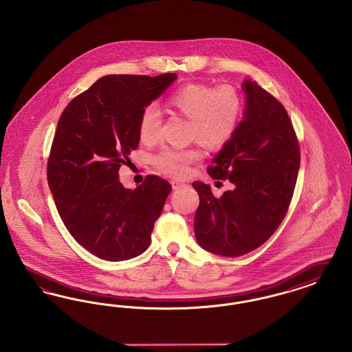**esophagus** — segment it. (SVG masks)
<instances>
[{"label": "esophagus", "instance_id": "esophagus-1", "mask_svg": "<svg viewBox=\"0 0 352 352\" xmlns=\"http://www.w3.org/2000/svg\"><path fill=\"white\" fill-rule=\"evenodd\" d=\"M171 186L174 190H179V188H184L186 187V184L184 182H179V181H171Z\"/></svg>", "mask_w": 352, "mask_h": 352}]
</instances>
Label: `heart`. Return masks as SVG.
<instances>
[{
    "instance_id": "b5f03b06",
    "label": "heart",
    "mask_w": 352,
    "mask_h": 352,
    "mask_svg": "<svg viewBox=\"0 0 352 352\" xmlns=\"http://www.w3.org/2000/svg\"><path fill=\"white\" fill-rule=\"evenodd\" d=\"M168 108L188 118L187 137L201 142L208 149L226 145L237 129L241 118V99L231 85L212 88L201 83L184 84L171 92L166 99ZM162 116L160 109L149 104L138 120V135L145 144L160 138ZM201 151L197 146L164 148L153 157L154 166L170 177L182 178L188 166L201 161Z\"/></svg>"
}]
</instances>
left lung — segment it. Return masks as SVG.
Returning a JSON list of instances; mask_svg holds the SVG:
<instances>
[{
	"mask_svg": "<svg viewBox=\"0 0 352 352\" xmlns=\"http://www.w3.org/2000/svg\"><path fill=\"white\" fill-rule=\"evenodd\" d=\"M245 112L234 137L207 173L230 181L232 190L215 198L210 186L194 182L199 194L194 230L201 248L237 257L263 245L283 223L301 162L293 124L284 105L247 79Z\"/></svg>",
	"mask_w": 352,
	"mask_h": 352,
	"instance_id": "obj_1",
	"label": "left lung"
}]
</instances>
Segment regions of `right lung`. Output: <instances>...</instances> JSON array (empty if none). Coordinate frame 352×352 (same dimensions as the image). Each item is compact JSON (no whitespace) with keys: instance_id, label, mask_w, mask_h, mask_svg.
Listing matches in <instances>:
<instances>
[{"instance_id":"obj_1","label":"right lung","mask_w":352,"mask_h":352,"mask_svg":"<svg viewBox=\"0 0 352 352\" xmlns=\"http://www.w3.org/2000/svg\"><path fill=\"white\" fill-rule=\"evenodd\" d=\"M177 79L107 75L69 101L54 134L47 181L68 232L92 254L124 261L146 251L171 184L148 175L125 188L118 170L140 144L142 109Z\"/></svg>"}]
</instances>
